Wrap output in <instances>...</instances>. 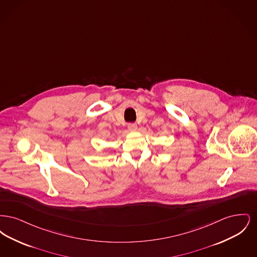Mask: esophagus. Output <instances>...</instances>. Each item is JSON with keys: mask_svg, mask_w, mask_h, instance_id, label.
Masks as SVG:
<instances>
[{"mask_svg": "<svg viewBox=\"0 0 257 257\" xmlns=\"http://www.w3.org/2000/svg\"><path fill=\"white\" fill-rule=\"evenodd\" d=\"M137 128H138V125H137L136 123H129V124H128V129H129L130 131H136Z\"/></svg>", "mask_w": 257, "mask_h": 257, "instance_id": "34e87169", "label": "esophagus"}]
</instances>
